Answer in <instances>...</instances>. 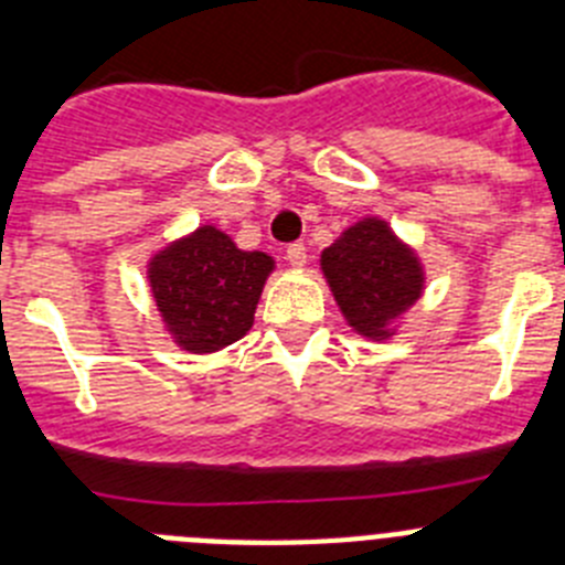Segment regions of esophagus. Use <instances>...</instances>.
<instances>
[{"label": "esophagus", "mask_w": 565, "mask_h": 565, "mask_svg": "<svg viewBox=\"0 0 565 565\" xmlns=\"http://www.w3.org/2000/svg\"><path fill=\"white\" fill-rule=\"evenodd\" d=\"M286 259L291 263L294 268H302L308 259V248L302 246V243H291V246L286 248Z\"/></svg>", "instance_id": "esophagus-1"}]
</instances>
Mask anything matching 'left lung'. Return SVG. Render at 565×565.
I'll return each mask as SVG.
<instances>
[{
    "label": "left lung",
    "mask_w": 565,
    "mask_h": 565,
    "mask_svg": "<svg viewBox=\"0 0 565 565\" xmlns=\"http://www.w3.org/2000/svg\"><path fill=\"white\" fill-rule=\"evenodd\" d=\"M319 266L344 322L364 339H393L424 294V266L382 217H362L322 252Z\"/></svg>",
    "instance_id": "1"
}]
</instances>
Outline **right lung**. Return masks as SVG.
Here are the masks:
<instances>
[{"label": "right lung", "mask_w": 565, "mask_h": 565, "mask_svg": "<svg viewBox=\"0 0 565 565\" xmlns=\"http://www.w3.org/2000/svg\"><path fill=\"white\" fill-rule=\"evenodd\" d=\"M271 271L274 257L243 252L217 226H198L147 263L149 291L163 328L189 353L223 351L246 337Z\"/></svg>", "instance_id": "right-lung-1"}]
</instances>
